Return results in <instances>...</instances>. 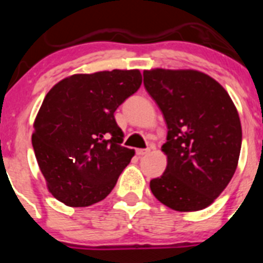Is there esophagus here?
<instances>
[{
  "mask_svg": "<svg viewBox=\"0 0 263 263\" xmlns=\"http://www.w3.org/2000/svg\"><path fill=\"white\" fill-rule=\"evenodd\" d=\"M148 151H150V148H137L136 150V155L137 156H144L148 154Z\"/></svg>",
  "mask_w": 263,
  "mask_h": 263,
  "instance_id": "1",
  "label": "esophagus"
}]
</instances>
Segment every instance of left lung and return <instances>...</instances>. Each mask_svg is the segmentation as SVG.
Wrapping results in <instances>:
<instances>
[{
    "label": "left lung",
    "mask_w": 263,
    "mask_h": 263,
    "mask_svg": "<svg viewBox=\"0 0 263 263\" xmlns=\"http://www.w3.org/2000/svg\"><path fill=\"white\" fill-rule=\"evenodd\" d=\"M144 85L168 127L161 147L168 164L150 181L151 192L176 211L202 210L237 169L242 146L237 108L227 90L200 71H144Z\"/></svg>",
    "instance_id": "1"
}]
</instances>
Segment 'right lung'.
Returning a JSON list of instances; mask_svg holds the SVG:
<instances>
[{
    "mask_svg": "<svg viewBox=\"0 0 263 263\" xmlns=\"http://www.w3.org/2000/svg\"><path fill=\"white\" fill-rule=\"evenodd\" d=\"M139 70L78 73L49 90L34 122L36 161L49 192L71 208L104 200L135 151L122 146L117 108L139 90Z\"/></svg>",
    "mask_w": 263,
    "mask_h": 263,
    "instance_id": "obj_1",
    "label": "right lung"
}]
</instances>
